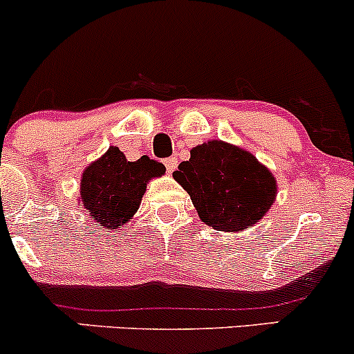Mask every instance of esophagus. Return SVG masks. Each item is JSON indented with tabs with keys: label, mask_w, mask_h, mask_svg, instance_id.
<instances>
[{
	"label": "esophagus",
	"mask_w": 354,
	"mask_h": 354,
	"mask_svg": "<svg viewBox=\"0 0 354 354\" xmlns=\"http://www.w3.org/2000/svg\"><path fill=\"white\" fill-rule=\"evenodd\" d=\"M163 163H165L167 172H169V174H172L174 170L177 169V158H174V156H172V158H167L165 162H163Z\"/></svg>",
	"instance_id": "34e87169"
}]
</instances>
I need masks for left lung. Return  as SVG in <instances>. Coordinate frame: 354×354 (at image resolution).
Segmentation results:
<instances>
[{
    "label": "left lung",
    "mask_w": 354,
    "mask_h": 354,
    "mask_svg": "<svg viewBox=\"0 0 354 354\" xmlns=\"http://www.w3.org/2000/svg\"><path fill=\"white\" fill-rule=\"evenodd\" d=\"M174 178L187 191L201 221L218 232H243L262 220L276 201L271 170L247 150L209 140L191 150Z\"/></svg>",
    "instance_id": "left-lung-1"
}]
</instances>
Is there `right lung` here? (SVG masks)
I'll return each instance as SVG.
<instances>
[{
    "label": "right lung",
    "instance_id": "obj_1",
    "mask_svg": "<svg viewBox=\"0 0 354 354\" xmlns=\"http://www.w3.org/2000/svg\"><path fill=\"white\" fill-rule=\"evenodd\" d=\"M163 174L165 167L150 156L129 162L118 147H111L83 170L78 203L93 223L119 230L140 209L148 182Z\"/></svg>",
    "mask_w": 354,
    "mask_h": 354
}]
</instances>
